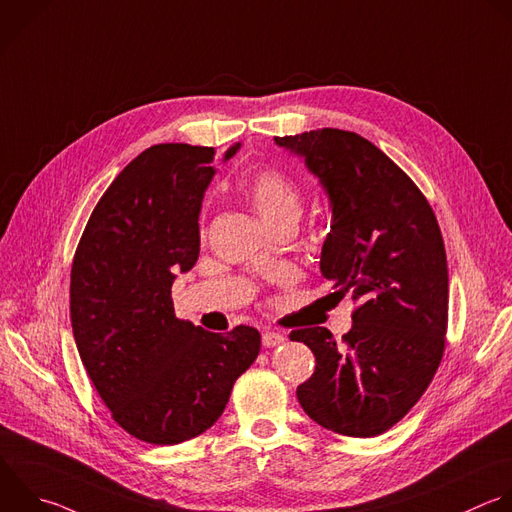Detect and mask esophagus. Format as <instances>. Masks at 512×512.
Instances as JSON below:
<instances>
[{
  "instance_id": "esophagus-1",
  "label": "esophagus",
  "mask_w": 512,
  "mask_h": 512,
  "mask_svg": "<svg viewBox=\"0 0 512 512\" xmlns=\"http://www.w3.org/2000/svg\"><path fill=\"white\" fill-rule=\"evenodd\" d=\"M283 342H285L283 333L273 331V329H265V331H263V346H265V348H275V346H279V344H283Z\"/></svg>"
}]
</instances>
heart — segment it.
<instances>
[{
    "instance_id": "b5f03b06",
    "label": "heart",
    "mask_w": 512,
    "mask_h": 512,
    "mask_svg": "<svg viewBox=\"0 0 512 512\" xmlns=\"http://www.w3.org/2000/svg\"><path fill=\"white\" fill-rule=\"evenodd\" d=\"M245 195L269 229L297 223L301 215V193L295 181L275 166L253 173L245 183Z\"/></svg>"
}]
</instances>
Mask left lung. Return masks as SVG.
Instances as JSON below:
<instances>
[{"mask_svg": "<svg viewBox=\"0 0 512 512\" xmlns=\"http://www.w3.org/2000/svg\"><path fill=\"white\" fill-rule=\"evenodd\" d=\"M305 158L331 201L319 269L352 293V329L289 333L315 356L297 388L305 414L344 436L370 438L398 424L430 386L446 346L448 265L436 215L404 170L364 136L317 128L275 136Z\"/></svg>", "mask_w": 512, "mask_h": 512, "instance_id": "obj_1", "label": "left lung"}]
</instances>
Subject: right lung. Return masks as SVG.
<instances>
[{
    "instance_id": "right-lung-1",
    "label": "right lung",
    "mask_w": 512,
    "mask_h": 512,
    "mask_svg": "<svg viewBox=\"0 0 512 512\" xmlns=\"http://www.w3.org/2000/svg\"><path fill=\"white\" fill-rule=\"evenodd\" d=\"M213 160V146L179 142L140 152L100 197L72 261L80 360L114 422L156 446L209 430L261 348L255 327L213 333L179 319L170 295L199 259Z\"/></svg>"
}]
</instances>
